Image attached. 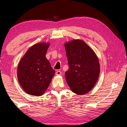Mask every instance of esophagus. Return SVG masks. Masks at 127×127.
<instances>
[{"label": "esophagus", "instance_id": "obj_1", "mask_svg": "<svg viewBox=\"0 0 127 127\" xmlns=\"http://www.w3.org/2000/svg\"><path fill=\"white\" fill-rule=\"evenodd\" d=\"M61 74V71L60 70H58L56 72V75H60Z\"/></svg>", "mask_w": 127, "mask_h": 127}]
</instances>
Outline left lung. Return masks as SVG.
<instances>
[{
    "label": "left lung",
    "instance_id": "left-lung-1",
    "mask_svg": "<svg viewBox=\"0 0 127 127\" xmlns=\"http://www.w3.org/2000/svg\"><path fill=\"white\" fill-rule=\"evenodd\" d=\"M69 65L65 72L66 82L71 91L82 95L92 89L98 79L100 68L94 52L86 43L75 40L65 43Z\"/></svg>",
    "mask_w": 127,
    "mask_h": 127
}]
</instances>
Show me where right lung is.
I'll return each mask as SVG.
<instances>
[{
	"label": "right lung",
	"instance_id": "right-lung-1",
	"mask_svg": "<svg viewBox=\"0 0 127 127\" xmlns=\"http://www.w3.org/2000/svg\"><path fill=\"white\" fill-rule=\"evenodd\" d=\"M49 45L45 43L33 45L18 64V82L28 94L34 96L43 94L55 74V71L45 57Z\"/></svg>",
	"mask_w": 127,
	"mask_h": 127
}]
</instances>
